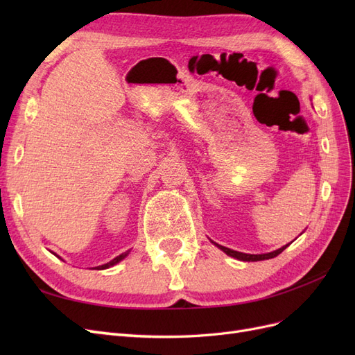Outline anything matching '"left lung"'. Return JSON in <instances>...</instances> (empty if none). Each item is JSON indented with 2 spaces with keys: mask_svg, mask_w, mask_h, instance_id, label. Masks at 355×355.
<instances>
[{
  "mask_svg": "<svg viewBox=\"0 0 355 355\" xmlns=\"http://www.w3.org/2000/svg\"><path fill=\"white\" fill-rule=\"evenodd\" d=\"M211 243H213V241H211ZM213 244H214V245H218L219 249H220L222 252L227 253L228 256H232V257H235V259L244 261V262H256V261L272 259V257H275V256L280 254V253L286 249V247L288 245V244H286V245H283V247H282V249L274 250V252H271V253H263V254H249V253H241V252H237V250H231V249H228V247H223V245L216 244V243H213Z\"/></svg>",
  "mask_w": 355,
  "mask_h": 355,
  "instance_id": "1",
  "label": "left lung"
}]
</instances>
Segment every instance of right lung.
<instances>
[{
	"label": "right lung",
	"mask_w": 355,
	"mask_h": 355,
	"mask_svg": "<svg viewBox=\"0 0 355 355\" xmlns=\"http://www.w3.org/2000/svg\"><path fill=\"white\" fill-rule=\"evenodd\" d=\"M128 252L130 250H127L125 253H121L120 256H116V257H114V259L111 261V262H108V263H105V265H101V266H96V270H106V268H110V266H114L115 263H118L120 261H123L124 257L128 254Z\"/></svg>",
	"instance_id": "1"
}]
</instances>
